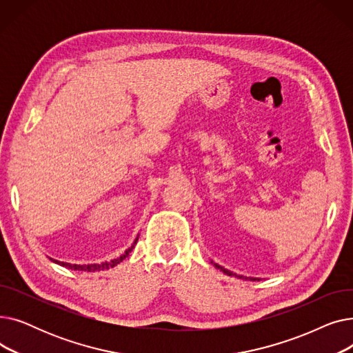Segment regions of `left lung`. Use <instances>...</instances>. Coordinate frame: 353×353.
Instances as JSON below:
<instances>
[{
  "label": "left lung",
  "instance_id": "1",
  "mask_svg": "<svg viewBox=\"0 0 353 353\" xmlns=\"http://www.w3.org/2000/svg\"><path fill=\"white\" fill-rule=\"evenodd\" d=\"M212 263H213V262H212ZM214 266H216L217 269H220V270L223 272V273L229 274V276H236V277H240V279H245V281H261V279H257V277H246V276H240V274H236V273H233V272H230V270H228V269H225V268L219 266L217 263H214Z\"/></svg>",
  "mask_w": 353,
  "mask_h": 353
}]
</instances>
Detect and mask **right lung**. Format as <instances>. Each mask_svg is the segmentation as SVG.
<instances>
[{"instance_id":"obj_1","label":"right lung","mask_w":353,"mask_h":353,"mask_svg":"<svg viewBox=\"0 0 353 353\" xmlns=\"http://www.w3.org/2000/svg\"><path fill=\"white\" fill-rule=\"evenodd\" d=\"M137 240H139V237L134 240V243L132 245V248H128L120 257L113 259V261H111V262L92 263V265H71V263H65V262H60V261H54V259H51V261H52L54 263H57V265H60V266H63V268H67V269H71V270H83V272H100V270H107V269H110V268L117 266L120 262H123L124 259L128 256V253L134 249V245L137 243Z\"/></svg>"}]
</instances>
